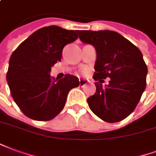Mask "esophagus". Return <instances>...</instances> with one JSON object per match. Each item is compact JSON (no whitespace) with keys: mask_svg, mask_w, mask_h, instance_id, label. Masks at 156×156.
Instances as JSON below:
<instances>
[{"mask_svg":"<svg viewBox=\"0 0 156 156\" xmlns=\"http://www.w3.org/2000/svg\"><path fill=\"white\" fill-rule=\"evenodd\" d=\"M87 81L86 80V79H83V78H81V79H79V85L81 86V87H83V86H84L85 84L87 83Z\"/></svg>","mask_w":156,"mask_h":156,"instance_id":"esophagus-1","label":"esophagus"}]
</instances>
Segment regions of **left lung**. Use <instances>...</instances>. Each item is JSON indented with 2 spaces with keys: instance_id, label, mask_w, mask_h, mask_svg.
<instances>
[{
  "instance_id": "obj_1",
  "label": "left lung",
  "mask_w": 156,
  "mask_h": 156,
  "mask_svg": "<svg viewBox=\"0 0 156 156\" xmlns=\"http://www.w3.org/2000/svg\"><path fill=\"white\" fill-rule=\"evenodd\" d=\"M84 44L94 46L96 93L87 98L90 109L107 122H118L135 110L146 89L147 66L136 46L117 32L78 30ZM107 77L109 84H101Z\"/></svg>"
}]
</instances>
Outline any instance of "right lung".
Here are the masks:
<instances>
[{
	"label": "right lung",
	"instance_id": "right-lung-1",
	"mask_svg": "<svg viewBox=\"0 0 156 156\" xmlns=\"http://www.w3.org/2000/svg\"><path fill=\"white\" fill-rule=\"evenodd\" d=\"M78 30L51 25L38 30L12 53L6 80L14 101L25 116L36 121L55 118L64 107L70 90L79 86L76 76L51 78V67L60 62L64 46L78 38Z\"/></svg>",
	"mask_w": 156,
	"mask_h": 156
}]
</instances>
